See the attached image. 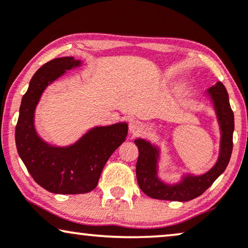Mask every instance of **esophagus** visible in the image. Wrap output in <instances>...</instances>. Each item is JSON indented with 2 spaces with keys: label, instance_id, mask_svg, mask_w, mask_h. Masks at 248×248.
Here are the masks:
<instances>
[{
  "label": "esophagus",
  "instance_id": "1",
  "mask_svg": "<svg viewBox=\"0 0 248 248\" xmlns=\"http://www.w3.org/2000/svg\"><path fill=\"white\" fill-rule=\"evenodd\" d=\"M143 128V125H142L141 122L139 121H132L130 123V132L133 134H138L140 133Z\"/></svg>",
  "mask_w": 248,
  "mask_h": 248
}]
</instances>
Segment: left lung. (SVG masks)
<instances>
[{
  "label": "left lung",
  "mask_w": 248,
  "mask_h": 248,
  "mask_svg": "<svg viewBox=\"0 0 248 248\" xmlns=\"http://www.w3.org/2000/svg\"><path fill=\"white\" fill-rule=\"evenodd\" d=\"M211 96L221 128V149L215 167L202 176H186L179 184L167 185L157 177L158 149L148 141L138 139L135 144L139 149L137 161V179L142 192L152 199L167 201H191L203 194L213 182L225 171L232 151L233 113L229 104V97L223 84L217 82L208 90Z\"/></svg>",
  "instance_id": "left-lung-1"
}]
</instances>
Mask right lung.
Returning a JSON list of instances; mask_svg holds the SVG:
<instances>
[{"label": "right lung", "instance_id": "right-lung-1", "mask_svg": "<svg viewBox=\"0 0 248 248\" xmlns=\"http://www.w3.org/2000/svg\"><path fill=\"white\" fill-rule=\"evenodd\" d=\"M73 57L54 59L33 74L23 94L16 144L18 154L37 184L56 194H82L96 188L104 166L125 141L127 124L96 127L67 148L47 144L36 133L33 113L45 88L66 70L79 66Z\"/></svg>", "mask_w": 248, "mask_h": 248}]
</instances>
